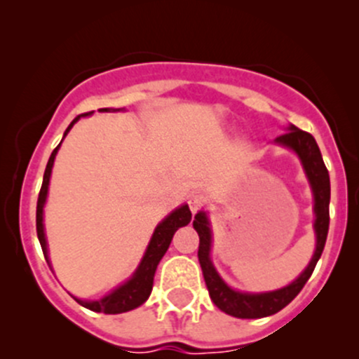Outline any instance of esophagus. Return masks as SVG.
<instances>
[{
    "label": "esophagus",
    "instance_id": "esophagus-1",
    "mask_svg": "<svg viewBox=\"0 0 359 359\" xmlns=\"http://www.w3.org/2000/svg\"><path fill=\"white\" fill-rule=\"evenodd\" d=\"M203 206V196L201 194H191L189 196V208L191 212L196 213L198 210H200Z\"/></svg>",
    "mask_w": 359,
    "mask_h": 359
}]
</instances>
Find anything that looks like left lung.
I'll list each match as a JSON object with an SVG mask.
<instances>
[{
    "instance_id": "1",
    "label": "left lung",
    "mask_w": 359,
    "mask_h": 359,
    "mask_svg": "<svg viewBox=\"0 0 359 359\" xmlns=\"http://www.w3.org/2000/svg\"><path fill=\"white\" fill-rule=\"evenodd\" d=\"M274 142L287 146L299 154L300 161H302L304 170L307 173L311 187H313L314 194V213H316V222H314V231H316V252H314L313 259H311L309 266L306 267L302 274L297 278L293 283L288 287L281 288L276 292L267 293H241L234 292L220 280L217 274L215 267L212 266L210 260V245H212V233L208 227V219L203 212L196 213L193 220L194 229L198 231L200 236V248H198V259H200L203 278H205L206 288H208L210 299L213 300L220 311L226 314H231L234 318H264L276 314L278 311L283 309L285 306L292 302L299 292L302 290L304 285L313 274L314 267H316L318 260H320L321 253H323L325 243H327L328 226H330V175L325 166L323 158H321L320 147H318L316 140L311 133L299 130L297 126H290L288 132L283 135L276 137Z\"/></svg>"
}]
</instances>
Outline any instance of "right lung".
<instances>
[{"label": "right lung", "instance_id": "add662e5", "mask_svg": "<svg viewBox=\"0 0 359 359\" xmlns=\"http://www.w3.org/2000/svg\"><path fill=\"white\" fill-rule=\"evenodd\" d=\"M100 111H107V109H100ZM93 111L85 112L81 116H88L92 114ZM81 116L72 119L71 125L67 126L66 133L64 137L67 135L69 130L72 128L76 121H78ZM59 146L53 149L52 156H50L48 163H46L45 168V175H43V184L41 189H39V196H38V205H36V233H38V240L39 245H41L43 255H45L46 262H48V250H46V240H45V231H43V206H45V200H46V193H48V182H50V173H52V166H53V159H55L57 151H59ZM191 222V210L189 206L184 205L180 208H177L175 212L170 213L165 220L156 227L154 231L153 238H151L149 247L146 250V255H144L142 262H140L139 269L135 271V274L132 276V280L126 281L125 285H121L119 288H116L114 292L109 293L107 297L100 300H93V302H86V300H79L76 299V302L81 304L83 307L90 311H95V313H104V314H119V313H126V311H132L135 307H139L140 304H144L147 300V297L151 295V290H153V280H154V273H156V267L161 260V257L165 255V252L168 250L170 243H172V238L175 234V231L179 227L187 226ZM50 266V262H48Z\"/></svg>", "mask_w": 359, "mask_h": 359}]
</instances>
